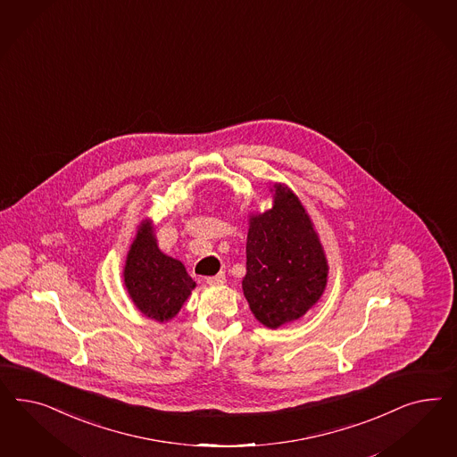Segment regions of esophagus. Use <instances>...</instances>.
Segmentation results:
<instances>
[{"instance_id": "esophagus-1", "label": "esophagus", "mask_w": 457, "mask_h": 457, "mask_svg": "<svg viewBox=\"0 0 457 457\" xmlns=\"http://www.w3.org/2000/svg\"><path fill=\"white\" fill-rule=\"evenodd\" d=\"M206 281H208L209 285L216 287V285H222V283L226 281V277H224V273H218V275H214V277H209Z\"/></svg>"}]
</instances>
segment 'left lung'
I'll use <instances>...</instances> for the list:
<instances>
[{
    "label": "left lung",
    "instance_id": "8db88e82",
    "mask_svg": "<svg viewBox=\"0 0 457 457\" xmlns=\"http://www.w3.org/2000/svg\"><path fill=\"white\" fill-rule=\"evenodd\" d=\"M273 208L249 216L243 293L268 328L302 319L327 287L328 263L298 195L273 186Z\"/></svg>",
    "mask_w": 457,
    "mask_h": 457
}]
</instances>
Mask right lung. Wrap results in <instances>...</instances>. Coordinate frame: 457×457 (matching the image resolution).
Wrapping results in <instances>:
<instances>
[{
    "label": "right lung",
    "mask_w": 457,
    "mask_h": 457,
    "mask_svg": "<svg viewBox=\"0 0 457 457\" xmlns=\"http://www.w3.org/2000/svg\"><path fill=\"white\" fill-rule=\"evenodd\" d=\"M124 285L138 310L161 323L174 319L195 288L184 264L159 249L149 220L140 222L127 253Z\"/></svg>",
    "instance_id": "obj_1"
}]
</instances>
